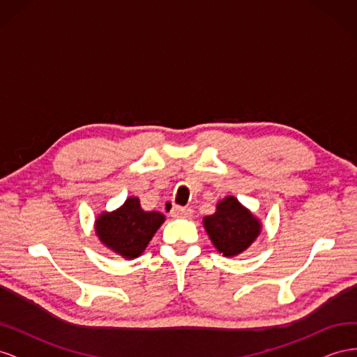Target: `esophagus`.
Here are the masks:
<instances>
[{
  "label": "esophagus",
  "mask_w": 357,
  "mask_h": 357,
  "mask_svg": "<svg viewBox=\"0 0 357 357\" xmlns=\"http://www.w3.org/2000/svg\"><path fill=\"white\" fill-rule=\"evenodd\" d=\"M171 215L174 218H189L192 215V208L189 207H180V206H176L172 207L171 210Z\"/></svg>",
  "instance_id": "1"
}]
</instances>
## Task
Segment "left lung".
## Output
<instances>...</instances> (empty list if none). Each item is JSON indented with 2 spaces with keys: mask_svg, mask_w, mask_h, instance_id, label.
I'll return each mask as SVG.
<instances>
[{
  "mask_svg": "<svg viewBox=\"0 0 357 357\" xmlns=\"http://www.w3.org/2000/svg\"><path fill=\"white\" fill-rule=\"evenodd\" d=\"M204 227L211 242L225 257L243 252L261 229L258 220L234 197L220 201L216 213L204 218Z\"/></svg>",
  "mask_w": 357,
  "mask_h": 357,
  "instance_id": "left-lung-1",
  "label": "left lung"
}]
</instances>
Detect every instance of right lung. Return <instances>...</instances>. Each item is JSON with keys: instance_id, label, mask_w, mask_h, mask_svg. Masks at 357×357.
<instances>
[{"instance_id": "right-lung-1", "label": "right lung", "mask_w": 357, "mask_h": 357, "mask_svg": "<svg viewBox=\"0 0 357 357\" xmlns=\"http://www.w3.org/2000/svg\"><path fill=\"white\" fill-rule=\"evenodd\" d=\"M165 216L159 211H144L138 198H129L112 213L96 220V233L114 252L124 258H137L147 248Z\"/></svg>"}]
</instances>
